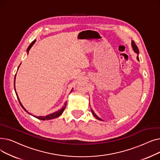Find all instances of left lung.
Instances as JSON below:
<instances>
[{
	"label": "left lung",
	"mask_w": 160,
	"mask_h": 160,
	"mask_svg": "<svg viewBox=\"0 0 160 160\" xmlns=\"http://www.w3.org/2000/svg\"><path fill=\"white\" fill-rule=\"evenodd\" d=\"M132 48H133V51L135 52L136 53H137L138 54H139V49H138V47H137V45H136V43H135V42H134L133 41H132ZM137 59H138V61H139V57H138V56H137ZM91 112H92V113H93V115H94V117H95V118L97 119H98V120H100V121H102L101 119L100 118V117H98L95 113V112H93V110H92V109H91Z\"/></svg>",
	"instance_id": "obj_1"
}]
</instances>
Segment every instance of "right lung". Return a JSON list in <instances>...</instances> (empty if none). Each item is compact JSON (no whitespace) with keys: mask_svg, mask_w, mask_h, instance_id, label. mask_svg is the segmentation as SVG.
I'll list each match as a JSON object with an SVG mask.
<instances>
[{"mask_svg":"<svg viewBox=\"0 0 160 160\" xmlns=\"http://www.w3.org/2000/svg\"><path fill=\"white\" fill-rule=\"evenodd\" d=\"M36 42V40H34V41H33L32 43H31V44L29 45V47H28V48H27V52L28 53V52H29V50H30V49L31 48V47L33 46V45L34 44V43ZM19 69V68H18ZM15 76H16V74H15ZM15 79H14V86H15ZM14 89H15V93H16V95H17V97H18V100H19V104H21V107L23 108V110L26 112H27L28 114H30V115H32V114H30L29 112H28L27 111V110L26 109H25L24 107H23V106L22 105V104L21 103V102H20V100H19V97H18V93H17V92H16V90H15V88L14 87ZM72 90H71V91H72ZM66 105H67V102H65V104H64V105L63 106V107L60 109V110H58L57 112H54V113H51V114H49V115H46V116H39V117H38V116H34V115H33V117H35L36 118H37V119H40V120H50V119H54V118H57V117H58L59 116H60L61 115H62V113L63 112V111H64V110H65V107H66Z\"/></svg>","mask_w":160,"mask_h":160,"instance_id":"1","label":"right lung"}]
</instances>
